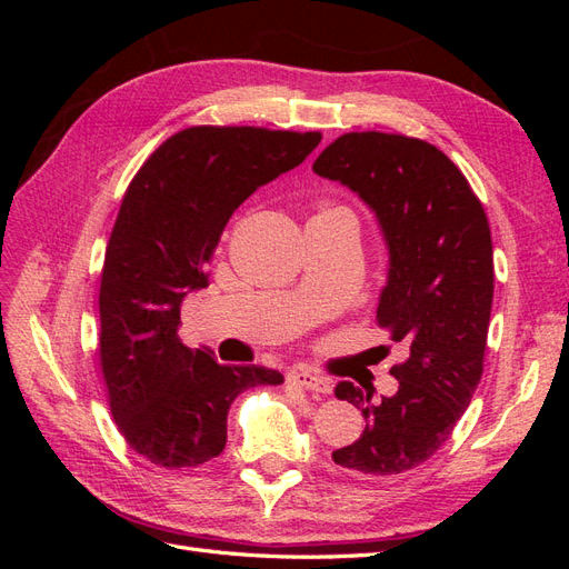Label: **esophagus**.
I'll return each instance as SVG.
<instances>
[{
	"instance_id": "obj_1",
	"label": "esophagus",
	"mask_w": 569,
	"mask_h": 569,
	"mask_svg": "<svg viewBox=\"0 0 569 569\" xmlns=\"http://www.w3.org/2000/svg\"><path fill=\"white\" fill-rule=\"evenodd\" d=\"M291 382L308 389V391H316V393H330L332 391V382L327 380V377L313 372V370H306V368H295L289 372Z\"/></svg>"
}]
</instances>
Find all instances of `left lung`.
Segmentation results:
<instances>
[{
  "label": "left lung",
  "mask_w": 569,
  "mask_h": 569,
  "mask_svg": "<svg viewBox=\"0 0 569 569\" xmlns=\"http://www.w3.org/2000/svg\"><path fill=\"white\" fill-rule=\"evenodd\" d=\"M313 170L351 187L377 213L389 247L377 325L408 347L403 363L389 370L399 380L389 399L337 385V399L363 412L366 429L332 460L363 477L401 475L453 435L485 372L493 301L489 218L460 168L418 137L347 132L322 149Z\"/></svg>",
  "instance_id": "8db88e82"
}]
</instances>
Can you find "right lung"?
I'll list each match as a JSON object with an SVG mask.
<instances>
[{
  "instance_id": "obj_1",
  "label": "right lung",
  "mask_w": 569,
  "mask_h": 569,
  "mask_svg": "<svg viewBox=\"0 0 569 569\" xmlns=\"http://www.w3.org/2000/svg\"><path fill=\"white\" fill-rule=\"evenodd\" d=\"M320 132L192 126L151 153L130 180L99 284V366L118 432L166 470L222 453L239 393L282 385L278 370L220 366L178 337L180 303L209 287L230 216L258 187L306 161Z\"/></svg>"
}]
</instances>
